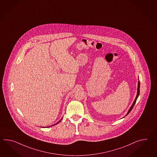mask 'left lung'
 Segmentation results:
<instances>
[{
  "mask_svg": "<svg viewBox=\"0 0 157 157\" xmlns=\"http://www.w3.org/2000/svg\"><path fill=\"white\" fill-rule=\"evenodd\" d=\"M140 82L138 81V82L137 94V96H136V99L134 100V101H133V104H132V106H131L130 108H129V111L128 112V113H127V114H126V116H127V115H128V114L130 113V111L132 110L133 108L134 107V104H135L136 102V100L137 99L138 97V96L140 95Z\"/></svg>",
  "mask_w": 157,
  "mask_h": 157,
  "instance_id": "left-lung-1",
  "label": "left lung"
}]
</instances>
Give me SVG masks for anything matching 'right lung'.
Returning a JSON list of instances; mask_svg holds the SVG:
<instances>
[{"label": "right lung", "instance_id": "obj_1", "mask_svg": "<svg viewBox=\"0 0 157 157\" xmlns=\"http://www.w3.org/2000/svg\"><path fill=\"white\" fill-rule=\"evenodd\" d=\"M61 120H62V119H61ZM61 120H60V121H61ZM60 121H59V122H57V123H56V124H54V125H56V124H58V123H59V122H60ZM53 125H52V126H53ZM50 126H48V127H50ZM43 128H44V127H43Z\"/></svg>", "mask_w": 157, "mask_h": 157}]
</instances>
